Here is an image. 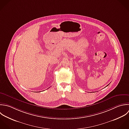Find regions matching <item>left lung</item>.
Instances as JSON below:
<instances>
[{
  "label": "left lung",
  "mask_w": 129,
  "mask_h": 129,
  "mask_svg": "<svg viewBox=\"0 0 129 129\" xmlns=\"http://www.w3.org/2000/svg\"><path fill=\"white\" fill-rule=\"evenodd\" d=\"M108 85H107V86H108Z\"/></svg>",
  "instance_id": "8db88e82"
}]
</instances>
